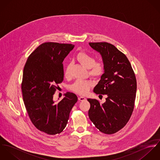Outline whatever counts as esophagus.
Listing matches in <instances>:
<instances>
[{"instance_id":"obj_1","label":"esophagus","mask_w":160,"mask_h":160,"mask_svg":"<svg viewBox=\"0 0 160 160\" xmlns=\"http://www.w3.org/2000/svg\"><path fill=\"white\" fill-rule=\"evenodd\" d=\"M78 100L79 101H83V100H86V98L84 97H78Z\"/></svg>"}]
</instances>
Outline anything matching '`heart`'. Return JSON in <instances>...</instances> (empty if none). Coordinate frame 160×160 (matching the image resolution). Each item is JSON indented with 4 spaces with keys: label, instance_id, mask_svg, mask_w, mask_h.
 I'll return each instance as SVG.
<instances>
[{
    "label": "heart",
    "instance_id": "heart-1",
    "mask_svg": "<svg viewBox=\"0 0 160 160\" xmlns=\"http://www.w3.org/2000/svg\"><path fill=\"white\" fill-rule=\"evenodd\" d=\"M77 60L84 68L89 69V73L92 76L98 78L103 74L104 69L103 64L101 62H95L94 58L88 53L79 52L77 55ZM70 68L71 65H68L65 70V76L67 78L70 75ZM92 86L93 83L91 81L79 79L70 86V89L79 95H86Z\"/></svg>",
    "mask_w": 160,
    "mask_h": 160
}]
</instances>
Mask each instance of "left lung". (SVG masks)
Returning a JSON list of instances; mask_svg holds the SVG:
<instances>
[{
	"label": "left lung",
	"instance_id": "left-lung-1",
	"mask_svg": "<svg viewBox=\"0 0 160 160\" xmlns=\"http://www.w3.org/2000/svg\"><path fill=\"white\" fill-rule=\"evenodd\" d=\"M102 58L104 72L93 88L96 94H105L103 103L88 98L89 117L102 132L112 134L121 129L132 113L137 91L134 71L126 56L108 42H90Z\"/></svg>",
	"mask_w": 160,
	"mask_h": 160
}]
</instances>
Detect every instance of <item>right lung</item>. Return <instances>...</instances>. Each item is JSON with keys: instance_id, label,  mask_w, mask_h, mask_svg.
<instances>
[{"instance_id": "add662e5", "label": "right lung", "mask_w": 160, "mask_h": 160, "mask_svg": "<svg viewBox=\"0 0 160 160\" xmlns=\"http://www.w3.org/2000/svg\"><path fill=\"white\" fill-rule=\"evenodd\" d=\"M74 46L46 42L29 56L23 69V101L31 121L49 135L61 133L69 113L78 101L76 94L67 92L59 102L53 100L57 84L63 80V62Z\"/></svg>"}]
</instances>
